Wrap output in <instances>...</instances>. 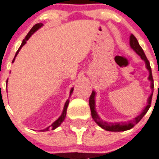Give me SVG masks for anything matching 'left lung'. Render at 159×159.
<instances>
[{"label": "left lung", "instance_id": "1", "mask_svg": "<svg viewBox=\"0 0 159 159\" xmlns=\"http://www.w3.org/2000/svg\"><path fill=\"white\" fill-rule=\"evenodd\" d=\"M130 45L132 47V48H133L135 51L136 52V53L141 56V59H143L144 61H145V64H146V67L149 70V80L151 81V88H153V75H152V71H151V67H150V65H149V61L147 59L146 56H145L144 51H143L142 48L141 47V45L139 44L138 40L136 38L133 34L131 35L130 36ZM94 96H95V93L93 92L92 94L90 95V98H89V106H90V110H91V115L94 121L100 126L101 128H102L103 129L106 130V131H110V132H123V131H126V130H129L132 128H133V126L135 124H137L139 122L141 121V119L144 117V115L147 113V111H149V107L151 106V101H152V96L153 93L149 96V99H148V105L147 106L145 107V110L142 111L141 115L137 116L136 118H135L132 121H129L128 123H117V124H111V123H106L104 122L102 119H101L98 116V115L97 114L95 111V101H94Z\"/></svg>", "mask_w": 159, "mask_h": 159}]
</instances>
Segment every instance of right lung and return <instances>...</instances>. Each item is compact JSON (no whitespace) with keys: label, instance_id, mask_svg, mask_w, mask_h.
Returning a JSON list of instances; mask_svg holds the SVG:
<instances>
[{"label":"right lung","instance_id":"add662e5","mask_svg":"<svg viewBox=\"0 0 159 159\" xmlns=\"http://www.w3.org/2000/svg\"><path fill=\"white\" fill-rule=\"evenodd\" d=\"M42 25H43V24L40 23H37V24H35V26H33V27H32V28H31V29L30 30V31H29V32H28V34H27V35H26V37H25V39L23 40V42H22V44H21V46L19 47V48H18V51H17V52H16L15 57H16L17 54H18V52H19V50H20V49H21V48H22V47H23V45H24V44H26V42H27V40L29 39L30 36H31V35H32V34H33L34 32H35V31H36V30H38V29H39V28H40V27H42ZM15 57H14V58L13 59V61H12V62H14V59H15ZM72 92H73V89H71V90H70V94H71ZM68 105H69V100H67V101H66V102L65 106H64L63 111H62V114H61V116H60V117H59L58 119H57V120H56V121H55L53 124H52V125H50V126H49V127L46 128H45V129L41 130L42 132H45V131H48V129H49V128H51V129H52V130H53V129H55V128H57V127H58V126L61 125V123H62L64 119H65L66 115V109H67Z\"/></svg>","mask_w":159,"mask_h":159}]
</instances>
